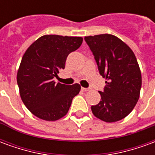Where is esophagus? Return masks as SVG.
Masks as SVG:
<instances>
[{"mask_svg":"<svg viewBox=\"0 0 155 155\" xmlns=\"http://www.w3.org/2000/svg\"><path fill=\"white\" fill-rule=\"evenodd\" d=\"M81 91H84V92H86V91H91V88H84V87H81Z\"/></svg>","mask_w":155,"mask_h":155,"instance_id":"34e87169","label":"esophagus"}]
</instances>
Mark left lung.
Listing matches in <instances>:
<instances>
[{
	"label": "left lung",
	"instance_id": "1",
	"mask_svg": "<svg viewBox=\"0 0 155 155\" xmlns=\"http://www.w3.org/2000/svg\"><path fill=\"white\" fill-rule=\"evenodd\" d=\"M106 85L99 93L101 101L91 106L95 117L115 122L126 117L137 104L141 89V72L132 50L116 36L109 34L85 36Z\"/></svg>",
	"mask_w": 155,
	"mask_h": 155
}]
</instances>
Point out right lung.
I'll return each instance as SVG.
<instances>
[{"label": "right lung", "mask_w": 155, "mask_h": 155, "mask_svg": "<svg viewBox=\"0 0 155 155\" xmlns=\"http://www.w3.org/2000/svg\"><path fill=\"white\" fill-rule=\"evenodd\" d=\"M82 37L46 35L26 50L17 72L20 94L26 108L41 120L54 121L67 114L81 85L56 84L68 54L82 44Z\"/></svg>", "instance_id": "obj_1"}]
</instances>
